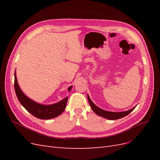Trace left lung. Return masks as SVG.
I'll return each instance as SVG.
<instances>
[{
    "instance_id": "obj_1",
    "label": "left lung",
    "mask_w": 160,
    "mask_h": 160,
    "mask_svg": "<svg viewBox=\"0 0 160 160\" xmlns=\"http://www.w3.org/2000/svg\"><path fill=\"white\" fill-rule=\"evenodd\" d=\"M88 101L89 105L91 106V108L93 110L94 112L99 116H101L104 118H106L108 119H110V120H115V119H118L120 118H122L125 116L128 115V114H129L132 111L135 109V108H133L132 109H131L130 110H128L127 111H123V112H111V111H107L101 109L100 108H99L97 106L92 102V101L90 99L88 95Z\"/></svg>"
}]
</instances>
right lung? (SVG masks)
I'll use <instances>...</instances> for the list:
<instances>
[{"mask_svg": "<svg viewBox=\"0 0 160 160\" xmlns=\"http://www.w3.org/2000/svg\"><path fill=\"white\" fill-rule=\"evenodd\" d=\"M14 90H15V93L19 102L27 109V111L37 118L41 119H49L54 118L60 115L65 109L68 97H67L66 98L59 101V102L50 105L38 104L28 98L19 88L15 72H14ZM71 88L72 86L69 88L68 91H71Z\"/></svg>", "mask_w": 160, "mask_h": 160, "instance_id": "right-lung-1", "label": "right lung"}]
</instances>
